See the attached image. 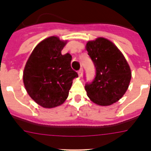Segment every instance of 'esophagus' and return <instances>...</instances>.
I'll return each instance as SVG.
<instances>
[{
    "instance_id": "34e87169",
    "label": "esophagus",
    "mask_w": 151,
    "mask_h": 151,
    "mask_svg": "<svg viewBox=\"0 0 151 151\" xmlns=\"http://www.w3.org/2000/svg\"><path fill=\"white\" fill-rule=\"evenodd\" d=\"M78 76L82 77V74H83V69H80L78 72Z\"/></svg>"
}]
</instances>
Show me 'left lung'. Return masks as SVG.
I'll use <instances>...</instances> for the list:
<instances>
[{
  "label": "left lung",
  "instance_id": "left-lung-1",
  "mask_svg": "<svg viewBox=\"0 0 151 151\" xmlns=\"http://www.w3.org/2000/svg\"><path fill=\"white\" fill-rule=\"evenodd\" d=\"M85 49L96 68V77L85 85L91 101L99 106H110L119 101L129 86L132 72L122 52L110 40L88 41Z\"/></svg>",
  "mask_w": 151,
  "mask_h": 151
}]
</instances>
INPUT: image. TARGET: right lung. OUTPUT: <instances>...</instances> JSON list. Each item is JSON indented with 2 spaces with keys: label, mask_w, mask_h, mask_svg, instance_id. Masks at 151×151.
<instances>
[{
  "label": "right lung",
  "mask_w": 151,
  "mask_h": 151,
  "mask_svg": "<svg viewBox=\"0 0 151 151\" xmlns=\"http://www.w3.org/2000/svg\"><path fill=\"white\" fill-rule=\"evenodd\" d=\"M67 40L50 36L36 45L24 68L23 83L30 97L42 107L63 104L69 96L73 78L78 74L71 68L72 57L62 55Z\"/></svg>",
  "instance_id": "add662e5"
}]
</instances>
